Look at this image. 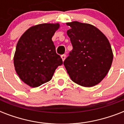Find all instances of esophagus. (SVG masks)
<instances>
[{
  "label": "esophagus",
  "instance_id": "esophagus-1",
  "mask_svg": "<svg viewBox=\"0 0 124 124\" xmlns=\"http://www.w3.org/2000/svg\"><path fill=\"white\" fill-rule=\"evenodd\" d=\"M61 58L62 59V61H64V60L66 59V54H62V55H61Z\"/></svg>",
  "mask_w": 124,
  "mask_h": 124
}]
</instances>
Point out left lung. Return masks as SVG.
Listing matches in <instances>:
<instances>
[{"mask_svg": "<svg viewBox=\"0 0 124 124\" xmlns=\"http://www.w3.org/2000/svg\"><path fill=\"white\" fill-rule=\"evenodd\" d=\"M67 34L73 49L64 65L74 82L84 87L98 84L108 74L113 54L110 43L98 28L91 24L74 21Z\"/></svg>", "mask_w": 124, "mask_h": 124, "instance_id": "obj_1", "label": "left lung"}]
</instances>
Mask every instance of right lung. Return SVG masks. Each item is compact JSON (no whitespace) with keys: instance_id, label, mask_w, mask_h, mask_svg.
Wrapping results in <instances>:
<instances>
[{"instance_id":"add662e5","label":"right lung","mask_w":124,"mask_h":124,"mask_svg":"<svg viewBox=\"0 0 124 124\" xmlns=\"http://www.w3.org/2000/svg\"><path fill=\"white\" fill-rule=\"evenodd\" d=\"M59 28L58 23L38 24L26 30L18 40L13 58L15 69L29 86L37 87L49 81L63 63L52 41Z\"/></svg>"}]
</instances>
